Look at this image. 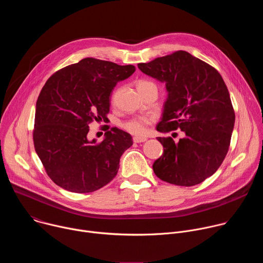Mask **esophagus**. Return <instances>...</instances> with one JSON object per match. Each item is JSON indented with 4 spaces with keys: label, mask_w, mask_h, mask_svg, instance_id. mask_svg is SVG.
I'll return each instance as SVG.
<instances>
[{
    "label": "esophagus",
    "mask_w": 263,
    "mask_h": 263,
    "mask_svg": "<svg viewBox=\"0 0 263 263\" xmlns=\"http://www.w3.org/2000/svg\"><path fill=\"white\" fill-rule=\"evenodd\" d=\"M146 140V138L145 137H141V136H134L133 137V141L134 142H143V141H145Z\"/></svg>",
    "instance_id": "34e87169"
}]
</instances>
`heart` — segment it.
<instances>
[{"label":"heart","mask_w":263,"mask_h":263,"mask_svg":"<svg viewBox=\"0 0 263 263\" xmlns=\"http://www.w3.org/2000/svg\"><path fill=\"white\" fill-rule=\"evenodd\" d=\"M148 87H155L156 85L148 80H139L137 83V88H148ZM153 122L151 118H136L129 120L123 125V128L130 132L131 134L135 135H143L146 132V127Z\"/></svg>","instance_id":"1"}]
</instances>
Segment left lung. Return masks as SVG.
Instances as JSON below:
<instances>
[{
	"label": "left lung",
	"mask_w": 263,
	"mask_h": 263,
	"mask_svg": "<svg viewBox=\"0 0 263 263\" xmlns=\"http://www.w3.org/2000/svg\"><path fill=\"white\" fill-rule=\"evenodd\" d=\"M137 66L166 83L168 98L157 130L180 129L184 135L179 141L157 137L164 151L153 164L155 175L180 186L203 182L217 171L229 151L235 112L226 83L213 66L186 51Z\"/></svg>",
	"instance_id": "8db88e82"
}]
</instances>
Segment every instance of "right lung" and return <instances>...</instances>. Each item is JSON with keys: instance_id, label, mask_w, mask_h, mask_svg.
Listing matches in <instances>:
<instances>
[{"instance_id": "1", "label": "right lung", "mask_w": 263, "mask_h": 263, "mask_svg": "<svg viewBox=\"0 0 263 263\" xmlns=\"http://www.w3.org/2000/svg\"><path fill=\"white\" fill-rule=\"evenodd\" d=\"M134 71L131 64L84 58L47 80L36 102L33 142L48 176L63 190L91 193L117 176L131 135L107 125L100 142L88 141L87 133L91 123L108 120L112 89Z\"/></svg>"}]
</instances>
